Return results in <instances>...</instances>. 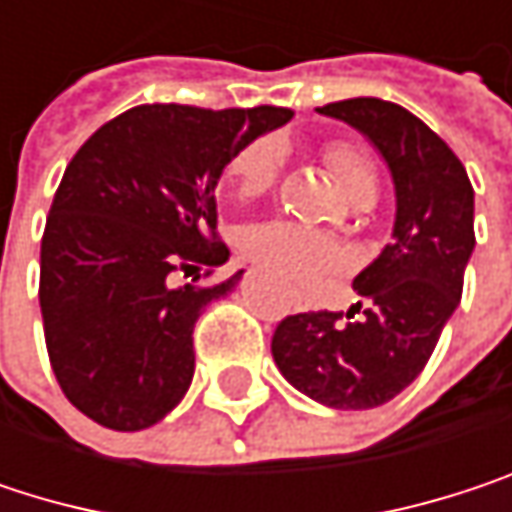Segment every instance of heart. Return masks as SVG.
<instances>
[{
	"instance_id": "heart-1",
	"label": "heart",
	"mask_w": 512,
	"mask_h": 512,
	"mask_svg": "<svg viewBox=\"0 0 512 512\" xmlns=\"http://www.w3.org/2000/svg\"><path fill=\"white\" fill-rule=\"evenodd\" d=\"M323 159L332 168V174L338 177V183L350 201L367 198V195L376 198L373 162L367 159V154H361L356 145L332 142L323 148ZM278 168H281V145L278 142L260 139L252 145H243L231 162V180H234L237 195L240 198L263 195L275 183ZM240 249L263 272H269L281 281H293V284L317 281L344 263V252L338 243H332L329 237L308 231L302 225L284 222V219L249 225L240 237Z\"/></svg>"
}]
</instances>
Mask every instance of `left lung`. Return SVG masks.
Returning <instances> with one entry per match:
<instances>
[{
  "label": "left lung",
  "mask_w": 512,
  "mask_h": 512,
  "mask_svg": "<svg viewBox=\"0 0 512 512\" xmlns=\"http://www.w3.org/2000/svg\"><path fill=\"white\" fill-rule=\"evenodd\" d=\"M358 130L385 159L397 213L391 243L353 281L364 305L284 317L272 358L329 409H373L418 379L462 296L474 252V189L457 154L412 112L379 97L317 109ZM362 311L358 321L352 320Z\"/></svg>",
  "instance_id": "1"
}]
</instances>
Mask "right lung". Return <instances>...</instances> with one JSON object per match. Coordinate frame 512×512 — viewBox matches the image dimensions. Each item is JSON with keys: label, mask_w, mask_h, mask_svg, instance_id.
Returning a JSON list of instances; mask_svg holds the SVG:
<instances>
[{"label": "right lung", "mask_w": 512, "mask_h": 512, "mask_svg": "<svg viewBox=\"0 0 512 512\" xmlns=\"http://www.w3.org/2000/svg\"><path fill=\"white\" fill-rule=\"evenodd\" d=\"M290 118L281 106L145 103L103 124L64 168L38 296L52 373L100 427H154L189 391L195 323L243 275L195 284L228 260L216 186L243 145Z\"/></svg>", "instance_id": "obj_1"}]
</instances>
